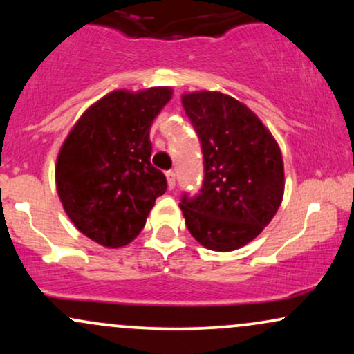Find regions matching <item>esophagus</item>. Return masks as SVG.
Returning <instances> with one entry per match:
<instances>
[{
    "label": "esophagus",
    "mask_w": 354,
    "mask_h": 354,
    "mask_svg": "<svg viewBox=\"0 0 354 354\" xmlns=\"http://www.w3.org/2000/svg\"><path fill=\"white\" fill-rule=\"evenodd\" d=\"M166 181H168L169 189H173L176 186V174H174V171H166Z\"/></svg>",
    "instance_id": "esophagus-1"
}]
</instances>
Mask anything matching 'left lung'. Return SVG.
Wrapping results in <instances>:
<instances>
[{"label": "left lung", "mask_w": 354, "mask_h": 354, "mask_svg": "<svg viewBox=\"0 0 354 354\" xmlns=\"http://www.w3.org/2000/svg\"><path fill=\"white\" fill-rule=\"evenodd\" d=\"M181 103L205 158L200 194H185L180 203L186 228L208 250H238L270 225L281 205V149L263 121L228 95L185 93Z\"/></svg>", "instance_id": "1"}]
</instances>
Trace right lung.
Returning <instances> with one entry per match:
<instances>
[{"mask_svg":"<svg viewBox=\"0 0 354 354\" xmlns=\"http://www.w3.org/2000/svg\"><path fill=\"white\" fill-rule=\"evenodd\" d=\"M171 96L169 86L108 93L61 145L55 166L61 205L73 225L101 246L131 243L166 191L165 174L149 161V128Z\"/></svg>","mask_w":354,"mask_h":354,"instance_id":"obj_1","label":"right lung"}]
</instances>
